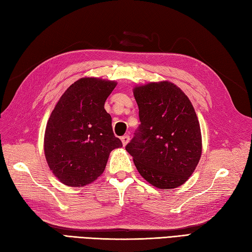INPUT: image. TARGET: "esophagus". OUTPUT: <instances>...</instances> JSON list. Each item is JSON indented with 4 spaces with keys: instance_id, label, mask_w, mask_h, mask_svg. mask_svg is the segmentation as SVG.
Masks as SVG:
<instances>
[{
    "instance_id": "obj_1",
    "label": "esophagus",
    "mask_w": 252,
    "mask_h": 252,
    "mask_svg": "<svg viewBox=\"0 0 252 252\" xmlns=\"http://www.w3.org/2000/svg\"><path fill=\"white\" fill-rule=\"evenodd\" d=\"M121 140H122V143H123V146H126L128 142H129V136L128 135H125V136H123L122 138H121Z\"/></svg>"
}]
</instances>
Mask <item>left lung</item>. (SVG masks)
I'll list each match as a JSON object with an SVG mask.
<instances>
[{"mask_svg": "<svg viewBox=\"0 0 252 252\" xmlns=\"http://www.w3.org/2000/svg\"><path fill=\"white\" fill-rule=\"evenodd\" d=\"M140 125L126 150L140 175L160 189L191 176L202 151L201 130L190 100L169 81L135 87Z\"/></svg>", "mask_w": 252, "mask_h": 252, "instance_id": "8db88e82", "label": "left lung"}]
</instances>
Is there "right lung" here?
Instances as JSON below:
<instances>
[{"label": "right lung", "instance_id": "add662e5", "mask_svg": "<svg viewBox=\"0 0 252 252\" xmlns=\"http://www.w3.org/2000/svg\"><path fill=\"white\" fill-rule=\"evenodd\" d=\"M116 85L94 77L80 78L68 87L51 113L44 155L51 171L67 186L94 182L104 172L111 151L123 147L104 110Z\"/></svg>", "mask_w": 252, "mask_h": 252}]
</instances>
